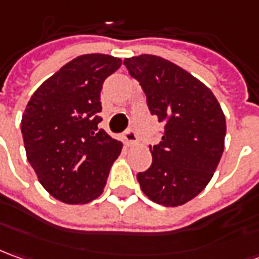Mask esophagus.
Returning a JSON list of instances; mask_svg holds the SVG:
<instances>
[{
	"label": "esophagus",
	"instance_id": "obj_1",
	"mask_svg": "<svg viewBox=\"0 0 259 259\" xmlns=\"http://www.w3.org/2000/svg\"><path fill=\"white\" fill-rule=\"evenodd\" d=\"M124 140H126V143L132 146V145H136L138 143V135H136V132L133 129H127L124 132Z\"/></svg>",
	"mask_w": 259,
	"mask_h": 259
}]
</instances>
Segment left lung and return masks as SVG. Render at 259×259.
Wrapping results in <instances>:
<instances>
[{"label":"left lung","instance_id":"8db88e82","mask_svg":"<svg viewBox=\"0 0 259 259\" xmlns=\"http://www.w3.org/2000/svg\"><path fill=\"white\" fill-rule=\"evenodd\" d=\"M123 63L142 85L150 113L165 124L160 143L149 146L152 165L138 174L140 189L159 205H183L217 170L227 133L224 112L206 85L169 60L142 54Z\"/></svg>","mask_w":259,"mask_h":259}]
</instances>
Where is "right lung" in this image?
Masks as SVG:
<instances>
[{"label": "right lung", "instance_id": "obj_1", "mask_svg": "<svg viewBox=\"0 0 259 259\" xmlns=\"http://www.w3.org/2000/svg\"><path fill=\"white\" fill-rule=\"evenodd\" d=\"M120 58L84 54L71 60L34 92L21 120L27 159L42 188L64 203L102 195L123 143L99 129L103 83Z\"/></svg>", "mask_w": 259, "mask_h": 259}]
</instances>
